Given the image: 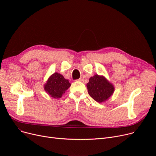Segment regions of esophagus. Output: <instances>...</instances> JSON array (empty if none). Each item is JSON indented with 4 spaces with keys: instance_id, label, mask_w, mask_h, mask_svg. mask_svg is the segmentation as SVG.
I'll return each instance as SVG.
<instances>
[{
    "instance_id": "esophagus-1",
    "label": "esophagus",
    "mask_w": 156,
    "mask_h": 156,
    "mask_svg": "<svg viewBox=\"0 0 156 156\" xmlns=\"http://www.w3.org/2000/svg\"><path fill=\"white\" fill-rule=\"evenodd\" d=\"M79 80V81H83V80H84V79L83 78V77H80L79 79H78Z\"/></svg>"
}]
</instances>
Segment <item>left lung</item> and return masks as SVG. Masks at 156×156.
Instances as JSON below:
<instances>
[{"instance_id":"obj_1","label":"left lung","mask_w":156,"mask_h":156,"mask_svg":"<svg viewBox=\"0 0 156 156\" xmlns=\"http://www.w3.org/2000/svg\"><path fill=\"white\" fill-rule=\"evenodd\" d=\"M86 86L90 97L99 103L108 101L115 91L113 84L104 76L97 74L90 78Z\"/></svg>"}]
</instances>
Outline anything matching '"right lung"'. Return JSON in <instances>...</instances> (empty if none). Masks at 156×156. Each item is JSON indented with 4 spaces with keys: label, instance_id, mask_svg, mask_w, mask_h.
Instances as JSON below:
<instances>
[{
    "label": "right lung",
    "instance_id": "1",
    "mask_svg": "<svg viewBox=\"0 0 156 156\" xmlns=\"http://www.w3.org/2000/svg\"><path fill=\"white\" fill-rule=\"evenodd\" d=\"M69 80L65 79L63 75L55 72L50 76L44 84V90L47 94L54 98H59L70 88Z\"/></svg>",
    "mask_w": 156,
    "mask_h": 156
}]
</instances>
